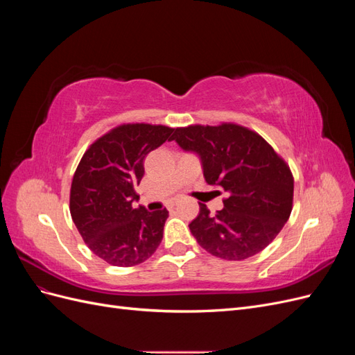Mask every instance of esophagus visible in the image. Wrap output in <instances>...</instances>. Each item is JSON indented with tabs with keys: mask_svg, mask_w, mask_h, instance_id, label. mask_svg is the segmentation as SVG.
<instances>
[{
	"mask_svg": "<svg viewBox=\"0 0 355 355\" xmlns=\"http://www.w3.org/2000/svg\"><path fill=\"white\" fill-rule=\"evenodd\" d=\"M175 206H176V204H175V202H171L170 206H168V209H170V210H171V209H175Z\"/></svg>",
	"mask_w": 355,
	"mask_h": 355,
	"instance_id": "1",
	"label": "esophagus"
}]
</instances>
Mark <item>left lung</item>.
<instances>
[{"instance_id":"8db88e82","label":"left lung","mask_w":355,"mask_h":355,"mask_svg":"<svg viewBox=\"0 0 355 355\" xmlns=\"http://www.w3.org/2000/svg\"><path fill=\"white\" fill-rule=\"evenodd\" d=\"M196 153L209 185L228 192L214 216L200 202L191 234L210 254L243 261L262 252L284 227L293 206V175L262 136L243 125H188L173 139Z\"/></svg>"}]
</instances>
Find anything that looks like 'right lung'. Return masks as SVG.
<instances>
[{
    "label": "right lung",
    "instance_id": "obj_1",
    "mask_svg": "<svg viewBox=\"0 0 355 355\" xmlns=\"http://www.w3.org/2000/svg\"><path fill=\"white\" fill-rule=\"evenodd\" d=\"M175 128L123 124L84 153L71 185L69 210L84 243L114 266H133L151 257L163 240L168 211L135 209L145 157L171 141Z\"/></svg>",
    "mask_w": 355,
    "mask_h": 355
}]
</instances>
